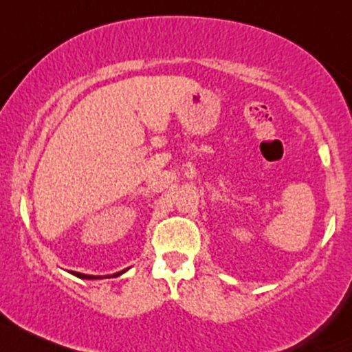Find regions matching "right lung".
Returning <instances> with one entry per match:
<instances>
[{
    "label": "right lung",
    "mask_w": 352,
    "mask_h": 352,
    "mask_svg": "<svg viewBox=\"0 0 352 352\" xmlns=\"http://www.w3.org/2000/svg\"><path fill=\"white\" fill-rule=\"evenodd\" d=\"M125 272V270H122V272H117V274H113V276L111 277H117V276H122V274ZM72 274L73 276H76V277H80V279H103V277H110V276H88V274H80V272H73L72 270Z\"/></svg>",
    "instance_id": "add662e5"
}]
</instances>
